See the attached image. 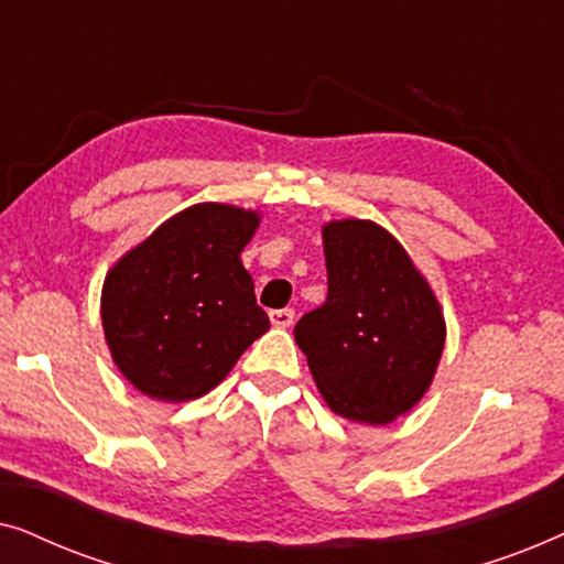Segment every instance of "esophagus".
<instances>
[{
    "mask_svg": "<svg viewBox=\"0 0 564 564\" xmlns=\"http://www.w3.org/2000/svg\"><path fill=\"white\" fill-rule=\"evenodd\" d=\"M269 321H272L274 328H290L292 321H295V311H290V307H282V311H272V313H269Z\"/></svg>",
    "mask_w": 564,
    "mask_h": 564,
    "instance_id": "obj_1",
    "label": "esophagus"
}]
</instances>
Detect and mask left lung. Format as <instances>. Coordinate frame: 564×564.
I'll list each match as a JSON object with an SVG mask.
<instances>
[{"instance_id":"obj_1","label":"left lung","mask_w":564,"mask_h":564,"mask_svg":"<svg viewBox=\"0 0 564 564\" xmlns=\"http://www.w3.org/2000/svg\"><path fill=\"white\" fill-rule=\"evenodd\" d=\"M328 297L295 326V341L330 411L384 426L434 382L446 341L442 305L413 259L372 220L323 226Z\"/></svg>"}]
</instances>
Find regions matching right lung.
I'll return each mask as SVG.
<instances>
[{
    "label": "right lung",
    "instance_id": "1",
    "mask_svg": "<svg viewBox=\"0 0 564 564\" xmlns=\"http://www.w3.org/2000/svg\"><path fill=\"white\" fill-rule=\"evenodd\" d=\"M257 210L199 203L172 215L115 261L102 284L112 361L161 403L203 398L269 330L241 251Z\"/></svg>",
    "mask_w": 564,
    "mask_h": 564
}]
</instances>
